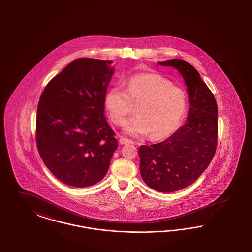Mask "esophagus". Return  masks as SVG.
Listing matches in <instances>:
<instances>
[{"instance_id":"1","label":"esophagus","mask_w":252,"mask_h":252,"mask_svg":"<svg viewBox=\"0 0 252 252\" xmlns=\"http://www.w3.org/2000/svg\"><path fill=\"white\" fill-rule=\"evenodd\" d=\"M120 143H121V145H126V144H131L132 141H130V139H127L125 137H121L120 138Z\"/></svg>"}]
</instances>
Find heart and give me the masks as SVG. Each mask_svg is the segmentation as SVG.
I'll return each mask as SVG.
<instances>
[{
    "instance_id": "obj_1",
    "label": "heart",
    "mask_w": 252,
    "mask_h": 252,
    "mask_svg": "<svg viewBox=\"0 0 252 252\" xmlns=\"http://www.w3.org/2000/svg\"><path fill=\"white\" fill-rule=\"evenodd\" d=\"M136 104V116L124 123L123 130L131 136L146 135L162 139L177 130L186 113L187 95L156 74H139L128 79L126 90L111 88L104 97V105L116 125H122Z\"/></svg>"
}]
</instances>
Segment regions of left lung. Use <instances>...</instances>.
<instances>
[{
  "label": "left lung",
  "instance_id": "left-lung-1",
  "mask_svg": "<svg viewBox=\"0 0 252 252\" xmlns=\"http://www.w3.org/2000/svg\"><path fill=\"white\" fill-rule=\"evenodd\" d=\"M177 69L189 94L186 123L167 139L139 148L140 174L159 192H173L192 184L214 157L218 138V106L198 71L185 61L158 62Z\"/></svg>",
  "mask_w": 252,
  "mask_h": 252
}]
</instances>
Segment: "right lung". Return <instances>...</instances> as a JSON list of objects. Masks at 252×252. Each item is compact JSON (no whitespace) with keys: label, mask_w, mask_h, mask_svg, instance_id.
Returning a JSON list of instances; mask_svg holds the SVG:
<instances>
[{"label":"right lung","mask_w":252,"mask_h":252,"mask_svg":"<svg viewBox=\"0 0 252 252\" xmlns=\"http://www.w3.org/2000/svg\"><path fill=\"white\" fill-rule=\"evenodd\" d=\"M111 61L81 58L52 78L38 103L36 143L49 171L67 185L92 186L106 175L118 148L105 120Z\"/></svg>","instance_id":"1"}]
</instances>
